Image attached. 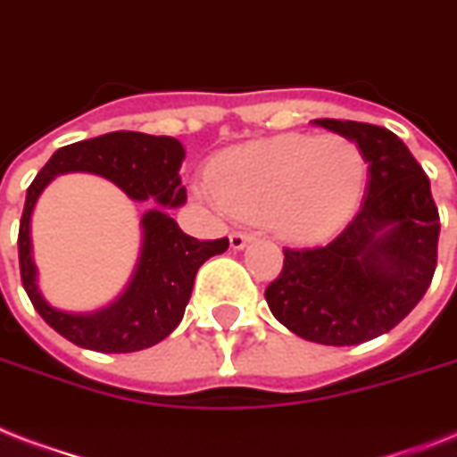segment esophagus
Returning a JSON list of instances; mask_svg holds the SVG:
<instances>
[{
  "mask_svg": "<svg viewBox=\"0 0 457 457\" xmlns=\"http://www.w3.org/2000/svg\"><path fill=\"white\" fill-rule=\"evenodd\" d=\"M253 238H254L253 233H240V231H233L231 236H228V243H231L233 250H243V247H245L247 243H250V240H253Z\"/></svg>",
  "mask_w": 457,
  "mask_h": 457,
  "instance_id": "esophagus-1",
  "label": "esophagus"
}]
</instances>
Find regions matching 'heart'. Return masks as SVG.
<instances>
[{
    "label": "heart",
    "instance_id": "heart-1",
    "mask_svg": "<svg viewBox=\"0 0 457 457\" xmlns=\"http://www.w3.org/2000/svg\"><path fill=\"white\" fill-rule=\"evenodd\" d=\"M367 159L343 136L264 137L226 150L195 193L221 210L267 224L295 243H314L345 226L362 200Z\"/></svg>",
    "mask_w": 457,
    "mask_h": 457
}]
</instances>
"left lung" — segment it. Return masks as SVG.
<instances>
[{"mask_svg": "<svg viewBox=\"0 0 457 457\" xmlns=\"http://www.w3.org/2000/svg\"><path fill=\"white\" fill-rule=\"evenodd\" d=\"M350 137L367 159V195L324 247H286L264 291L271 314L300 338L357 345L386 334L422 300L436 269L438 210L429 179L401 137L360 121L314 119Z\"/></svg>", "mask_w": 457, "mask_h": 457, "instance_id": "left-lung-1", "label": "left lung"}]
</instances>
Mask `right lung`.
Masks as SVG:
<instances>
[{"label": "right lung", "mask_w": 457, "mask_h": 457, "mask_svg": "<svg viewBox=\"0 0 457 457\" xmlns=\"http://www.w3.org/2000/svg\"><path fill=\"white\" fill-rule=\"evenodd\" d=\"M186 150L176 137L114 130L66 145L52 154L26 193L19 228L21 281L40 317L56 334L97 353H136L164 341L179 327L188 305L197 269L221 254L228 240H197L180 231L169 214L186 203L180 164ZM85 170L112 179L131 199L155 207L141 220L144 243L129 286L114 303L95 313H63L49 306L37 288V268L29 243V217L41 190L59 172Z\"/></svg>", "instance_id": "1"}]
</instances>
